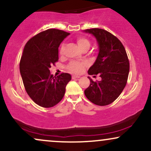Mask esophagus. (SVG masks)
Wrapping results in <instances>:
<instances>
[{"label": "esophagus", "mask_w": 151, "mask_h": 151, "mask_svg": "<svg viewBox=\"0 0 151 151\" xmlns=\"http://www.w3.org/2000/svg\"><path fill=\"white\" fill-rule=\"evenodd\" d=\"M72 78L73 79H79V78H80V76H77V75H72Z\"/></svg>", "instance_id": "34e87169"}]
</instances>
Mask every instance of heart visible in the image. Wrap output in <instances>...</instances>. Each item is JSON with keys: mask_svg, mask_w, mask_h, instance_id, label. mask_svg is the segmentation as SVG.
Masks as SVG:
<instances>
[{"mask_svg": "<svg viewBox=\"0 0 151 151\" xmlns=\"http://www.w3.org/2000/svg\"><path fill=\"white\" fill-rule=\"evenodd\" d=\"M77 43L78 46L80 48L81 50H83L85 48H89L90 42L88 39L86 38L82 37V36H79L77 39ZM64 50V44H62L60 47V53L62 54ZM85 67V64L83 63H77V62H72L69 65V70L73 73H80L83 70Z\"/></svg>", "mask_w": 151, "mask_h": 151, "instance_id": "obj_1", "label": "heart"}]
</instances>
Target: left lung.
Here are the masks:
<instances>
[{
	"label": "left lung",
	"mask_w": 151,
	"mask_h": 151,
	"mask_svg": "<svg viewBox=\"0 0 151 151\" xmlns=\"http://www.w3.org/2000/svg\"><path fill=\"white\" fill-rule=\"evenodd\" d=\"M92 34L99 47V54L88 74H99L101 81L88 77L90 85L84 91L86 97L94 104L104 106L119 97L127 81L129 63L124 47L116 36L102 29L83 31Z\"/></svg>",
	"instance_id": "8db88e82"
}]
</instances>
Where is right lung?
Segmentation results:
<instances>
[{
	"label": "right lung",
	"mask_w": 151,
	"mask_h": 151,
	"mask_svg": "<svg viewBox=\"0 0 151 151\" xmlns=\"http://www.w3.org/2000/svg\"><path fill=\"white\" fill-rule=\"evenodd\" d=\"M70 33L49 29L36 34L25 45L19 71L27 93L34 102L43 108H51L63 99L72 76L63 73L53 77L51 65L58 60V48Z\"/></svg>",
	"instance_id": "obj_1"
}]
</instances>
